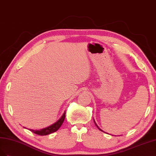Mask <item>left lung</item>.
<instances>
[{
    "mask_svg": "<svg viewBox=\"0 0 156 156\" xmlns=\"http://www.w3.org/2000/svg\"><path fill=\"white\" fill-rule=\"evenodd\" d=\"M93 121H94V124H95V125H96V126H97V128H98V129H100V131H102V132H103V131H102V129H100V128H99V127H98V125H97V123H96V122H95V121H94V120H93Z\"/></svg>",
    "mask_w": 156,
    "mask_h": 156,
    "instance_id": "1",
    "label": "left lung"
}]
</instances>
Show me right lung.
Returning <instances> with one entry per match:
<instances>
[{"label":"right lung","instance_id":"right-lung-1","mask_svg":"<svg viewBox=\"0 0 156 156\" xmlns=\"http://www.w3.org/2000/svg\"><path fill=\"white\" fill-rule=\"evenodd\" d=\"M65 117V112L63 113V115L61 117L59 120H58V121H56L55 123L51 124L49 126L44 128L41 129H37V130H34V129H30L31 132H32L33 133H36L37 135H47L48 134H51L52 133H54L55 132H56L57 130L61 127V126L62 125L64 119Z\"/></svg>","mask_w":156,"mask_h":156}]
</instances>
